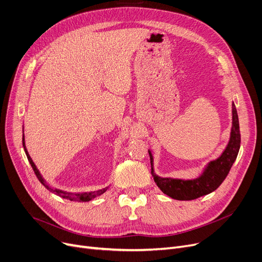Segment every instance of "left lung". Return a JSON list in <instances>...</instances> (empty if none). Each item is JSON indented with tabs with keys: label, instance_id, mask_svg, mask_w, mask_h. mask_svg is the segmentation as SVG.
<instances>
[{
	"label": "left lung",
	"instance_id": "8db88e82",
	"mask_svg": "<svg viewBox=\"0 0 262 262\" xmlns=\"http://www.w3.org/2000/svg\"><path fill=\"white\" fill-rule=\"evenodd\" d=\"M241 142L239 119L235 104H232V127L230 139L223 154L216 160L211 161L204 173L192 181L173 180V178H162L154 173L153 156L148 150L150 166H152V176L158 188L164 194L178 201H191L209 194L217 189L229 173L233 162H235Z\"/></svg>",
	"mask_w": 262,
	"mask_h": 262
}]
</instances>
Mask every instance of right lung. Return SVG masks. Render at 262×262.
Returning <instances> with one entry per match:
<instances>
[{"label": "right lung", "instance_id": "add662e5", "mask_svg": "<svg viewBox=\"0 0 262 262\" xmlns=\"http://www.w3.org/2000/svg\"><path fill=\"white\" fill-rule=\"evenodd\" d=\"M22 143H23V147H24V150H25V154L27 156V159H29L31 166L37 176V178L39 180V182L42 184L49 191L53 192V193L57 194L63 199H69L70 201H76V202H88V201H91L92 199L99 196L101 194H103L104 192L107 190V188H104V189H101V190H98V191H94V192H84V193H70V192H64V191H61V190H58V189H53L52 187H50L47 182L43 180L42 176H41V174L39 173L37 167L35 166L34 161L32 160L29 152H27V149L25 147V143H24V135H23V139H22Z\"/></svg>", "mask_w": 262, "mask_h": 262}]
</instances>
